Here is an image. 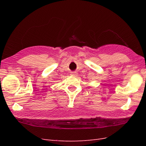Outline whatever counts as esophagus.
<instances>
[{
    "instance_id": "obj_1",
    "label": "esophagus",
    "mask_w": 146,
    "mask_h": 146,
    "mask_svg": "<svg viewBox=\"0 0 146 146\" xmlns=\"http://www.w3.org/2000/svg\"><path fill=\"white\" fill-rule=\"evenodd\" d=\"M70 75H72V76H76L77 75V73L76 72L73 71V72H70Z\"/></svg>"
}]
</instances>
